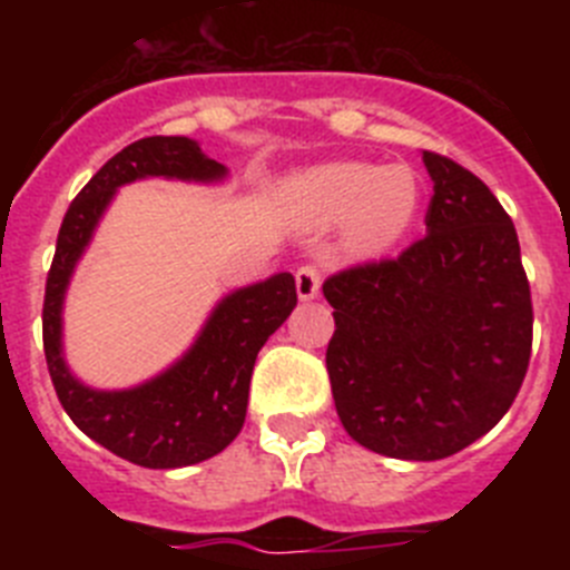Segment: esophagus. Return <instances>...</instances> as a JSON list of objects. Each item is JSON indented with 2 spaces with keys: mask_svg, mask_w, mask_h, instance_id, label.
<instances>
[{
  "mask_svg": "<svg viewBox=\"0 0 570 570\" xmlns=\"http://www.w3.org/2000/svg\"><path fill=\"white\" fill-rule=\"evenodd\" d=\"M320 271L314 268V265H302L299 271H296V294H299L302 302H311L320 296Z\"/></svg>",
  "mask_w": 570,
  "mask_h": 570,
  "instance_id": "obj_1",
  "label": "esophagus"
}]
</instances>
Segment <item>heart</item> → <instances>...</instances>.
I'll list each match as a JSON object with an SVG mask.
<instances>
[{
    "label": "heart",
    "mask_w": 570,
    "mask_h": 570,
    "mask_svg": "<svg viewBox=\"0 0 570 570\" xmlns=\"http://www.w3.org/2000/svg\"><path fill=\"white\" fill-rule=\"evenodd\" d=\"M422 179L407 165L328 163L291 179L288 199L311 228L342 223V250L380 259L414 228L422 210Z\"/></svg>",
    "instance_id": "1"
}]
</instances>
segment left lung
I'll list each match as a JSON object with an SVG mask.
<instances>
[{"label": "left lung", "mask_w": 570, "mask_h": 570, "mask_svg": "<svg viewBox=\"0 0 570 570\" xmlns=\"http://www.w3.org/2000/svg\"><path fill=\"white\" fill-rule=\"evenodd\" d=\"M434 196L402 256L322 285L334 308L328 376L351 440L434 462L485 436L531 360V288L511 216L482 179L422 150Z\"/></svg>", "instance_id": "obj_1"}]
</instances>
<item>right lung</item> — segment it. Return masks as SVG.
<instances>
[{
	"instance_id": "add662e5",
	"label": "right lung",
	"mask_w": 570,
	"mask_h": 570,
	"mask_svg": "<svg viewBox=\"0 0 570 570\" xmlns=\"http://www.w3.org/2000/svg\"><path fill=\"white\" fill-rule=\"evenodd\" d=\"M154 176L214 185L228 179V168L188 136H148L108 159L70 203L59 228L45 285L42 336L50 380L79 431L134 465L165 471L210 460L236 440L256 354L296 308V285L282 271L225 294L188 351L139 385L116 391L85 385L65 360V294L116 190Z\"/></svg>"
}]
</instances>
